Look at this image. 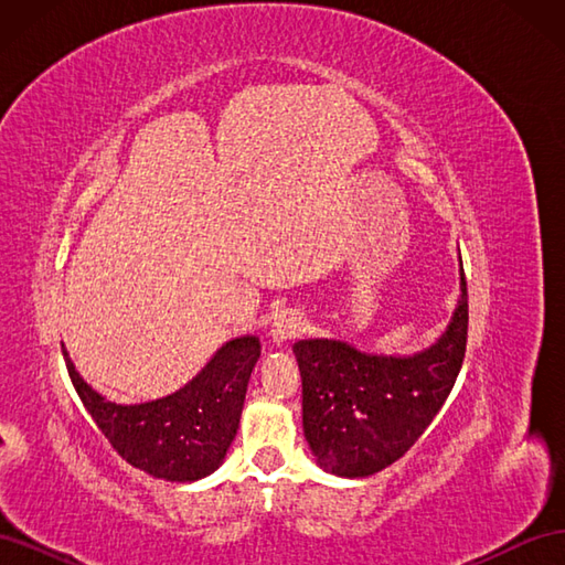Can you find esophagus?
I'll return each instance as SVG.
<instances>
[{
	"label": "esophagus",
	"instance_id": "esophagus-1",
	"mask_svg": "<svg viewBox=\"0 0 565 565\" xmlns=\"http://www.w3.org/2000/svg\"><path fill=\"white\" fill-rule=\"evenodd\" d=\"M303 332V318L297 311H280L270 322V341L276 347H285Z\"/></svg>",
	"mask_w": 565,
	"mask_h": 565
}]
</instances>
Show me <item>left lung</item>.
Masks as SVG:
<instances>
[{
  "label": "left lung",
  "instance_id": "1",
  "mask_svg": "<svg viewBox=\"0 0 565 565\" xmlns=\"http://www.w3.org/2000/svg\"><path fill=\"white\" fill-rule=\"evenodd\" d=\"M467 280L440 337L415 353H370L344 339H299L303 436L316 465L365 478L403 457L450 396L467 351Z\"/></svg>",
  "mask_w": 565,
  "mask_h": 565
}]
</instances>
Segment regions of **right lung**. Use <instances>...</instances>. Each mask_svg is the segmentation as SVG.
I'll return each mask as SVG.
<instances>
[{"label": "right lung", "mask_w": 565, "mask_h": 565, "mask_svg": "<svg viewBox=\"0 0 565 565\" xmlns=\"http://www.w3.org/2000/svg\"><path fill=\"white\" fill-rule=\"evenodd\" d=\"M262 355L259 337L243 334L216 349L191 382L146 403H115L63 358L79 401L96 426L131 467L172 483H193L224 465L241 426L252 370Z\"/></svg>", "instance_id": "1"}]
</instances>
